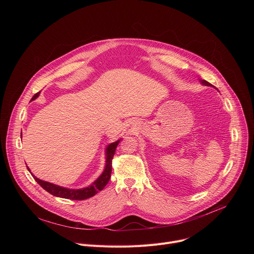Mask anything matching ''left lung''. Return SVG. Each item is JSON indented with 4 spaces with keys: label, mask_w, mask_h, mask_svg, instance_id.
I'll return each instance as SVG.
<instances>
[{
    "label": "left lung",
    "mask_w": 254,
    "mask_h": 254,
    "mask_svg": "<svg viewBox=\"0 0 254 254\" xmlns=\"http://www.w3.org/2000/svg\"><path fill=\"white\" fill-rule=\"evenodd\" d=\"M200 82L203 84V85H205V86H213L212 84H210L209 82H207L206 80H204V79H200ZM214 87V86H213Z\"/></svg>",
    "instance_id": "obj_1"
}]
</instances>
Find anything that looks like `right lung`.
Segmentation results:
<instances>
[{
  "instance_id": "right-lung-1",
  "label": "right lung",
  "mask_w": 254,
  "mask_h": 254,
  "mask_svg": "<svg viewBox=\"0 0 254 254\" xmlns=\"http://www.w3.org/2000/svg\"><path fill=\"white\" fill-rule=\"evenodd\" d=\"M39 94H40V92L36 93L33 96L32 100L37 98L39 96ZM120 141H121V138L118 139L117 141H114V142L108 144L105 149V166H104L103 172L91 185L81 188V189H69V188H65L62 186L52 184L50 182H46V181L40 180L36 176H34L31 173L29 167H27V168H28V171L32 174V176L36 180V182H37L44 190H46L51 195L60 197V198L70 199V200H85V199H88V198L94 196L99 191H101L106 186L108 181H110L111 175H112V160L114 158L116 149H117Z\"/></svg>"
}]
</instances>
